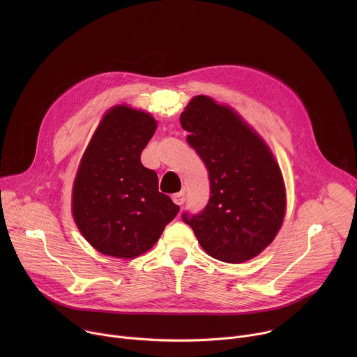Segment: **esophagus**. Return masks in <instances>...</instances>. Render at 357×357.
Wrapping results in <instances>:
<instances>
[{
    "instance_id": "esophagus-1",
    "label": "esophagus",
    "mask_w": 357,
    "mask_h": 357,
    "mask_svg": "<svg viewBox=\"0 0 357 357\" xmlns=\"http://www.w3.org/2000/svg\"><path fill=\"white\" fill-rule=\"evenodd\" d=\"M172 200L175 202V205L182 206L183 203H185V192H178V193H175V195L172 196Z\"/></svg>"
}]
</instances>
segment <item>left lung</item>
I'll use <instances>...</instances> for the list:
<instances>
[{
    "label": "left lung",
    "instance_id": "left-lung-1",
    "mask_svg": "<svg viewBox=\"0 0 357 357\" xmlns=\"http://www.w3.org/2000/svg\"><path fill=\"white\" fill-rule=\"evenodd\" d=\"M181 126L211 181L206 208L185 212L183 222L213 259L251 260L274 240L285 216V186L273 152L233 109L208 96L189 101Z\"/></svg>",
    "mask_w": 357,
    "mask_h": 357
}]
</instances>
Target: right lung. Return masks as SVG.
<instances>
[{"label":"right lung","instance_id":"1","mask_svg":"<svg viewBox=\"0 0 357 357\" xmlns=\"http://www.w3.org/2000/svg\"><path fill=\"white\" fill-rule=\"evenodd\" d=\"M155 130L151 114L116 106L100 121L80 161L72 213L83 237L106 256L138 257L179 212L158 190L155 171L141 164Z\"/></svg>","mask_w":357,"mask_h":357}]
</instances>
